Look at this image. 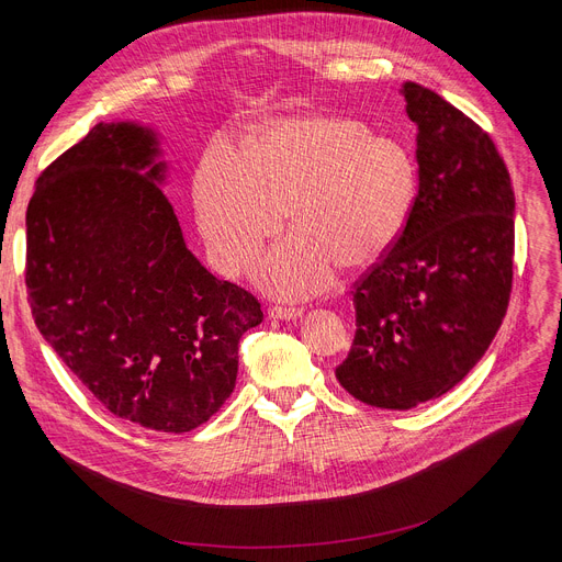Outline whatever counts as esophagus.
<instances>
[{
  "label": "esophagus",
  "mask_w": 562,
  "mask_h": 562,
  "mask_svg": "<svg viewBox=\"0 0 562 562\" xmlns=\"http://www.w3.org/2000/svg\"><path fill=\"white\" fill-rule=\"evenodd\" d=\"M301 314H303V310H301V307H280V305L269 307V318L289 321V318H299Z\"/></svg>",
  "instance_id": "1"
}]
</instances>
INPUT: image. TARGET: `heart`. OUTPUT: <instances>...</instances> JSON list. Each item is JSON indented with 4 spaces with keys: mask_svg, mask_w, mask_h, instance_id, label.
<instances>
[{
    "mask_svg": "<svg viewBox=\"0 0 562 562\" xmlns=\"http://www.w3.org/2000/svg\"><path fill=\"white\" fill-rule=\"evenodd\" d=\"M417 164L407 145L341 115L284 117L248 140L236 164L210 155L195 175V212L212 263L246 273L263 244L255 282L278 299L328 289L337 266L364 271L403 236L417 200Z\"/></svg>",
    "mask_w": 562,
    "mask_h": 562,
    "instance_id": "1",
    "label": "heart"
}]
</instances>
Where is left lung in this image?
<instances>
[{"mask_svg":"<svg viewBox=\"0 0 562 562\" xmlns=\"http://www.w3.org/2000/svg\"><path fill=\"white\" fill-rule=\"evenodd\" d=\"M419 191L398 244L356 282V339L337 367L358 401L409 409L485 356L513 289L515 193L496 145L430 88L405 81Z\"/></svg>","mask_w":562,"mask_h":562,"instance_id":"obj_1","label":"left lung"}]
</instances>
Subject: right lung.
<instances>
[{
    "mask_svg": "<svg viewBox=\"0 0 562 562\" xmlns=\"http://www.w3.org/2000/svg\"><path fill=\"white\" fill-rule=\"evenodd\" d=\"M157 134L95 125L38 177L24 282L45 341L113 417L189 432L227 401L263 312L187 248Z\"/></svg>",
    "mask_w": 562,
    "mask_h": 562,
    "instance_id": "right-lung-1",
    "label": "right lung"
}]
</instances>
